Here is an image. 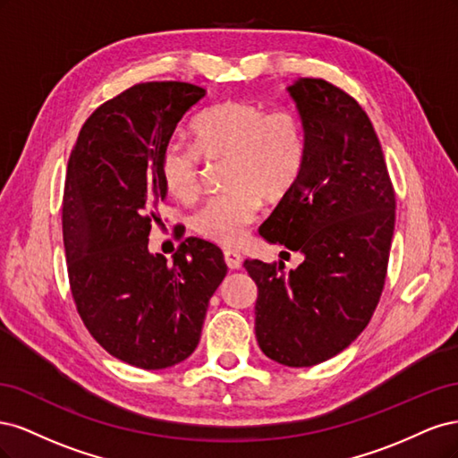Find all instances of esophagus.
Returning a JSON list of instances; mask_svg holds the SVG:
<instances>
[{
  "mask_svg": "<svg viewBox=\"0 0 458 458\" xmlns=\"http://www.w3.org/2000/svg\"><path fill=\"white\" fill-rule=\"evenodd\" d=\"M224 258H225V263H227L229 269H241V266H242L241 252H237V250H225Z\"/></svg>",
  "mask_w": 458,
  "mask_h": 458,
  "instance_id": "esophagus-1",
  "label": "esophagus"
}]
</instances>
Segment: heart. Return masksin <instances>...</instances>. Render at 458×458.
I'll return each instance as SVG.
<instances>
[{
	"instance_id": "1",
	"label": "heart",
	"mask_w": 458,
	"mask_h": 458,
	"mask_svg": "<svg viewBox=\"0 0 458 458\" xmlns=\"http://www.w3.org/2000/svg\"><path fill=\"white\" fill-rule=\"evenodd\" d=\"M195 145L172 140L164 147V185L179 200L200 189L202 158L229 160L225 195L212 197L192 214V231L224 246L237 244L261 210V202H281L306 170L310 140L294 108L267 110L248 101H221L192 120Z\"/></svg>"
}]
</instances>
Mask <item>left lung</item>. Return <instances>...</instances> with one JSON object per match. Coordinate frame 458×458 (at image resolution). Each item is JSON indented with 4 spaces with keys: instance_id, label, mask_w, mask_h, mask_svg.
<instances>
[{
    "instance_id": "left-lung-1",
    "label": "left lung",
    "mask_w": 458,
    "mask_h": 458,
    "mask_svg": "<svg viewBox=\"0 0 458 458\" xmlns=\"http://www.w3.org/2000/svg\"><path fill=\"white\" fill-rule=\"evenodd\" d=\"M310 152L296 189L259 234L306 256L244 261L258 284L256 338L286 367H313L361 335L377 310L395 225V191L372 123L350 93L323 78L290 86Z\"/></svg>"
}]
</instances>
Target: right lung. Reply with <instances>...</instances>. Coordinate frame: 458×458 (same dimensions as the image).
Here are the masks:
<instances>
[{"mask_svg": "<svg viewBox=\"0 0 458 458\" xmlns=\"http://www.w3.org/2000/svg\"><path fill=\"white\" fill-rule=\"evenodd\" d=\"M204 89L145 81L86 120L68 160L63 241L76 310L89 335L145 370L185 361L227 266L217 246L185 239L174 263L148 252L157 204L165 200L164 147Z\"/></svg>", "mask_w": 458, "mask_h": 458, "instance_id": "right-lung-1", "label": "right lung"}]
</instances>
